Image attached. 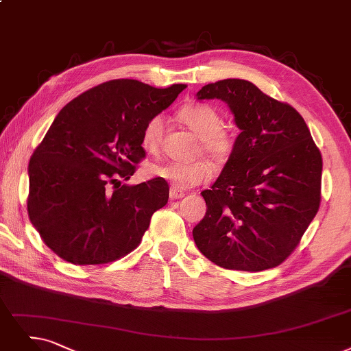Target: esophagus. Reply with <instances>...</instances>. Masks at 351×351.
<instances>
[{
  "instance_id": "1",
  "label": "esophagus",
  "mask_w": 351,
  "mask_h": 351,
  "mask_svg": "<svg viewBox=\"0 0 351 351\" xmlns=\"http://www.w3.org/2000/svg\"><path fill=\"white\" fill-rule=\"evenodd\" d=\"M181 197H184V191H181L176 187L170 189V199L171 200H177V199H181Z\"/></svg>"
}]
</instances>
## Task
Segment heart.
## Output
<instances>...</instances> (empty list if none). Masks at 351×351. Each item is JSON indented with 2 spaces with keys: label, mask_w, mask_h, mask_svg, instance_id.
Here are the masks:
<instances>
[{
  "label": "heart",
  "mask_w": 351,
  "mask_h": 351,
  "mask_svg": "<svg viewBox=\"0 0 351 351\" xmlns=\"http://www.w3.org/2000/svg\"><path fill=\"white\" fill-rule=\"evenodd\" d=\"M178 118L199 135L197 151L203 152L216 165L226 164L236 149L237 134L230 125H223L220 112L208 104H189L178 110ZM164 136V118L156 115L147 121L141 135V144L148 152H157ZM152 177L171 183L178 190L199 186L212 177V165L206 160L190 162L165 161L148 167Z\"/></svg>",
  "instance_id": "obj_1"
}]
</instances>
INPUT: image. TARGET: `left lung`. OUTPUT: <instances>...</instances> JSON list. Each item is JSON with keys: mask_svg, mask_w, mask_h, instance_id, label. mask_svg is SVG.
I'll use <instances>...</instances> for the list:
<instances>
[{"mask_svg": "<svg viewBox=\"0 0 351 351\" xmlns=\"http://www.w3.org/2000/svg\"><path fill=\"white\" fill-rule=\"evenodd\" d=\"M199 99H221L242 132L193 229L202 254L224 269L281 265L301 242L321 203L322 158L300 112L254 83L224 79Z\"/></svg>", "mask_w": 351, "mask_h": 351, "instance_id": "8db88e82", "label": "left lung"}]
</instances>
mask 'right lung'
<instances>
[{
    "instance_id": "right-lung-1",
    "label": "right lung",
    "mask_w": 351,
    "mask_h": 351,
    "mask_svg": "<svg viewBox=\"0 0 351 351\" xmlns=\"http://www.w3.org/2000/svg\"><path fill=\"white\" fill-rule=\"evenodd\" d=\"M183 83L158 89L134 79L101 83L70 101L30 158L27 212L56 255L75 265L127 256L168 202L165 180L125 186L145 158L141 135Z\"/></svg>"
}]
</instances>
